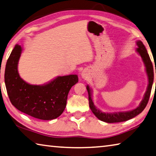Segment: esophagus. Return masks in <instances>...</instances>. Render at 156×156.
<instances>
[{
  "instance_id": "1",
  "label": "esophagus",
  "mask_w": 156,
  "mask_h": 156,
  "mask_svg": "<svg viewBox=\"0 0 156 156\" xmlns=\"http://www.w3.org/2000/svg\"><path fill=\"white\" fill-rule=\"evenodd\" d=\"M81 76H82L83 79H85V80H86L87 78H88V74H87L86 72H85V71H83L82 73H81Z\"/></svg>"
}]
</instances>
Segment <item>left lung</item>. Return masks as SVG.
Masks as SVG:
<instances>
[{
	"mask_svg": "<svg viewBox=\"0 0 156 156\" xmlns=\"http://www.w3.org/2000/svg\"><path fill=\"white\" fill-rule=\"evenodd\" d=\"M137 46L138 48L136 49L138 53L140 54L141 56L143 61L144 64V66L146 67V72L148 76V80H149V84L147 86V91L144 94V96L143 99L140 103V105L138 108L131 111L128 112H115V113H105L102 112L101 111L99 110L95 107L94 105V103L92 101V90L90 88L89 86L88 85L86 86L87 90L88 92V100H89V106L90 110L96 116L98 119L101 121L105 122H109V123H112V122H123L129 120L133 118V117L138 115L139 114L141 113L144 110V109L148 103L150 94H151V91L152 88L153 82H154V68H153V64L150 59L149 55L147 51L145 48V46L143 44V43L141 41L138 40L137 41ZM156 73V70H155ZM156 85V83H155Z\"/></svg>",
	"mask_w": 156,
	"mask_h": 156,
	"instance_id": "8db88e82",
	"label": "left lung"
}]
</instances>
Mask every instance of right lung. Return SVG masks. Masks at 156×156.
I'll use <instances>...</instances> for the list:
<instances>
[{
  "label": "right lung",
  "instance_id": "1",
  "mask_svg": "<svg viewBox=\"0 0 156 156\" xmlns=\"http://www.w3.org/2000/svg\"><path fill=\"white\" fill-rule=\"evenodd\" d=\"M22 48L16 44L7 59L5 83L12 104L22 112L41 120H53L62 114L76 75L57 76L44 85H31L20 78L18 64Z\"/></svg>",
  "mask_w": 156,
  "mask_h": 156
}]
</instances>
